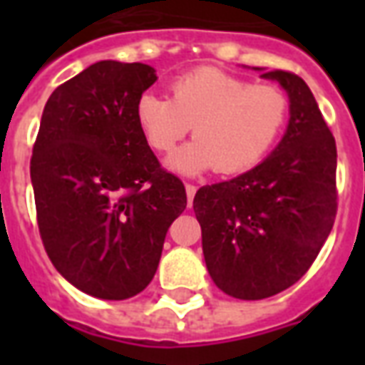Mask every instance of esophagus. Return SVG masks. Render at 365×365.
<instances>
[{
	"label": "esophagus",
	"mask_w": 365,
	"mask_h": 365,
	"mask_svg": "<svg viewBox=\"0 0 365 365\" xmlns=\"http://www.w3.org/2000/svg\"><path fill=\"white\" fill-rule=\"evenodd\" d=\"M195 191H197V187L193 185V183H185V193H187V201H193V197H195Z\"/></svg>",
	"instance_id": "obj_1"
}]
</instances>
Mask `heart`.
I'll return each instance as SVG.
<instances>
[{"label": "heart", "instance_id": "b5f03b06", "mask_svg": "<svg viewBox=\"0 0 365 365\" xmlns=\"http://www.w3.org/2000/svg\"><path fill=\"white\" fill-rule=\"evenodd\" d=\"M289 117V99L277 86L250 83L219 68H199L168 86V99L143 93L136 127L154 152L166 154L190 133L187 146L168 160L182 174L213 168L219 174L248 172L268 156Z\"/></svg>", "mask_w": 365, "mask_h": 365}]
</instances>
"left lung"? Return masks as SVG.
<instances>
[{
  "instance_id": "left-lung-1",
  "label": "left lung",
  "mask_w": 365,
  "mask_h": 365,
  "mask_svg": "<svg viewBox=\"0 0 365 365\" xmlns=\"http://www.w3.org/2000/svg\"><path fill=\"white\" fill-rule=\"evenodd\" d=\"M289 97L282 143L258 166L199 187L193 211L215 285L245 301L272 297L299 282L336 217V143L299 76L264 72Z\"/></svg>"
}]
</instances>
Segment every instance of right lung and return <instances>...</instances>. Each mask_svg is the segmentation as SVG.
<instances>
[{"instance_id": "add662e5", "label": "right lung", "mask_w": 365, "mask_h": 365, "mask_svg": "<svg viewBox=\"0 0 365 365\" xmlns=\"http://www.w3.org/2000/svg\"><path fill=\"white\" fill-rule=\"evenodd\" d=\"M154 82L148 64L101 60L44 105L31 158L38 232L54 268L93 297L140 293L187 205L136 127V101Z\"/></svg>"}]
</instances>
